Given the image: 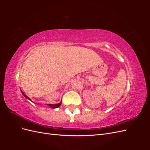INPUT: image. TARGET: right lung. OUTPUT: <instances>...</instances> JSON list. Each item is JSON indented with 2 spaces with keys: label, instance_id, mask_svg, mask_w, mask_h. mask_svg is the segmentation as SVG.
<instances>
[{
  "label": "right lung",
  "instance_id": "right-lung-1",
  "mask_svg": "<svg viewBox=\"0 0 150 150\" xmlns=\"http://www.w3.org/2000/svg\"><path fill=\"white\" fill-rule=\"evenodd\" d=\"M21 93H22V94H23L24 95V97H25L26 98H28V99H29V100H30V99L28 97V96H26V95L23 93V92H22V91H21ZM61 102L60 103H58V104H47V106H49L50 108H58V107H59L60 106H61Z\"/></svg>",
  "mask_w": 150,
  "mask_h": 150
}]
</instances>
